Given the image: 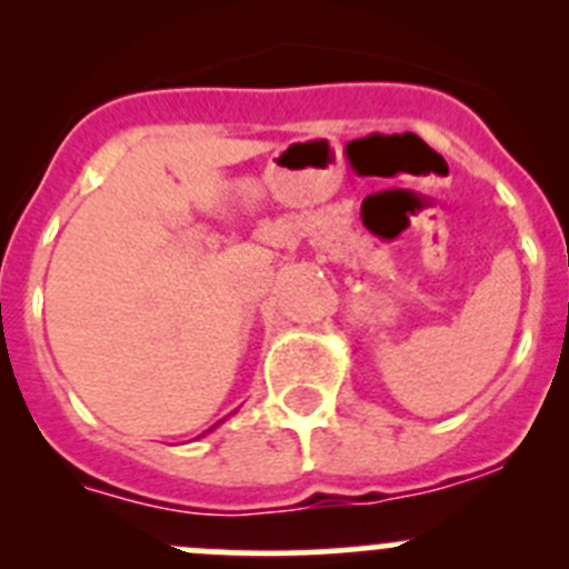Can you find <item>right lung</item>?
I'll return each instance as SVG.
<instances>
[{
	"label": "right lung",
	"instance_id": "add662e5",
	"mask_svg": "<svg viewBox=\"0 0 569 569\" xmlns=\"http://www.w3.org/2000/svg\"><path fill=\"white\" fill-rule=\"evenodd\" d=\"M222 423V421H220ZM220 423H217V427H220ZM211 429H214V427H211ZM211 429H209V432H211Z\"/></svg>",
	"mask_w": 569,
	"mask_h": 569
}]
</instances>
